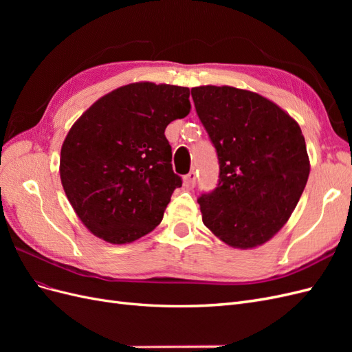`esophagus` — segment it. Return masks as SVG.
<instances>
[{"label":"esophagus","instance_id":"obj_1","mask_svg":"<svg viewBox=\"0 0 352 352\" xmlns=\"http://www.w3.org/2000/svg\"><path fill=\"white\" fill-rule=\"evenodd\" d=\"M197 180H198V175L195 170H190V172L184 177V185L186 189H194L197 186Z\"/></svg>","mask_w":352,"mask_h":352}]
</instances>
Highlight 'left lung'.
I'll use <instances>...</instances> for the list:
<instances>
[{
  "mask_svg": "<svg viewBox=\"0 0 352 352\" xmlns=\"http://www.w3.org/2000/svg\"><path fill=\"white\" fill-rule=\"evenodd\" d=\"M219 160V180L198 204L204 225L235 248H252L278 232L310 175L301 127L274 102L232 87L190 89Z\"/></svg>",
  "mask_w": 352,
  "mask_h": 352,
  "instance_id": "1",
  "label": "left lung"
}]
</instances>
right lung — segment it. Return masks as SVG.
Instances as JSON below:
<instances>
[{
    "label": "right lung",
    "instance_id": "1",
    "mask_svg": "<svg viewBox=\"0 0 352 352\" xmlns=\"http://www.w3.org/2000/svg\"><path fill=\"white\" fill-rule=\"evenodd\" d=\"M189 110L185 87L131 83L104 95L72 126L61 146V184L94 235L127 243L162 221L182 186L164 131Z\"/></svg>",
    "mask_w": 352,
    "mask_h": 352
}]
</instances>
